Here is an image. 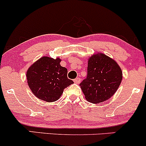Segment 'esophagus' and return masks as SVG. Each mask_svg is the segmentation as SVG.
Segmentation results:
<instances>
[{"mask_svg":"<svg viewBox=\"0 0 146 146\" xmlns=\"http://www.w3.org/2000/svg\"><path fill=\"white\" fill-rule=\"evenodd\" d=\"M74 82L76 83V84H79L80 82H81V79L80 78H76L75 79H74Z\"/></svg>","mask_w":146,"mask_h":146,"instance_id":"1","label":"esophagus"}]
</instances>
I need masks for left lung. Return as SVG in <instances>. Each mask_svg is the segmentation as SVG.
<instances>
[{
	"mask_svg": "<svg viewBox=\"0 0 146 146\" xmlns=\"http://www.w3.org/2000/svg\"><path fill=\"white\" fill-rule=\"evenodd\" d=\"M123 79V72L116 61L102 53L88 58L87 77L79 86L90 102L98 104L114 95Z\"/></svg>",
	"mask_w": 146,
	"mask_h": 146,
	"instance_id": "left-lung-1",
	"label": "left lung"
}]
</instances>
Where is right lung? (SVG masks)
<instances>
[{
  "label": "right lung",
  "mask_w": 146,
  "mask_h": 146,
  "mask_svg": "<svg viewBox=\"0 0 146 146\" xmlns=\"http://www.w3.org/2000/svg\"><path fill=\"white\" fill-rule=\"evenodd\" d=\"M60 58L43 56L29 67L27 82L33 94L47 102L58 100L64 89L73 84L67 78V70L60 65Z\"/></svg>",
  "instance_id": "obj_1"
}]
</instances>
